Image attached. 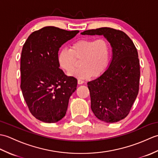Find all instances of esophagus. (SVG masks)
Wrapping results in <instances>:
<instances>
[{
  "label": "esophagus",
  "instance_id": "esophagus-1",
  "mask_svg": "<svg viewBox=\"0 0 158 158\" xmlns=\"http://www.w3.org/2000/svg\"><path fill=\"white\" fill-rule=\"evenodd\" d=\"M77 83H78V84H79V85H81V84H83V83H84V81H83V80L78 79V81H77Z\"/></svg>",
  "mask_w": 158,
  "mask_h": 158
}]
</instances>
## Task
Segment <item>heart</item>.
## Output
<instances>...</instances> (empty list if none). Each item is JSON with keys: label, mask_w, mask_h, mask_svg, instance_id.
<instances>
[{"label": "heart", "mask_w": 158, "mask_h": 158, "mask_svg": "<svg viewBox=\"0 0 158 158\" xmlns=\"http://www.w3.org/2000/svg\"><path fill=\"white\" fill-rule=\"evenodd\" d=\"M109 43L102 37L79 39L72 43L70 49H60L58 56L60 66L68 73L75 68L77 60H81V67L70 73L79 79L101 75L109 66Z\"/></svg>", "instance_id": "heart-1"}]
</instances>
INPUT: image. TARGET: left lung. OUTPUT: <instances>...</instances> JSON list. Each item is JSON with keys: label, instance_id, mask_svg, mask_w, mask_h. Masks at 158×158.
<instances>
[{"label": "left lung", "instance_id": "obj_1", "mask_svg": "<svg viewBox=\"0 0 158 158\" xmlns=\"http://www.w3.org/2000/svg\"><path fill=\"white\" fill-rule=\"evenodd\" d=\"M83 35H103L112 48L109 68L88 83L91 109L97 118L115 123L128 115L138 95L140 63L132 40L123 31L110 28L88 30Z\"/></svg>", "mask_w": 158, "mask_h": 158}]
</instances>
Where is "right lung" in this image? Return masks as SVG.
<instances>
[{"instance_id": "obj_1", "label": "right lung", "mask_w": 158, "mask_h": 158, "mask_svg": "<svg viewBox=\"0 0 158 158\" xmlns=\"http://www.w3.org/2000/svg\"><path fill=\"white\" fill-rule=\"evenodd\" d=\"M79 32L46 26L33 32L23 45L20 87L30 111L41 122L62 119L77 89V79L60 69L58 56L60 47Z\"/></svg>"}]
</instances>
